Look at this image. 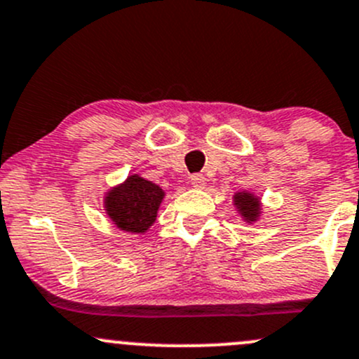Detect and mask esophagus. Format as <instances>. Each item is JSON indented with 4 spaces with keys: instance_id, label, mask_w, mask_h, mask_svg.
Here are the masks:
<instances>
[{
    "instance_id": "obj_1",
    "label": "esophagus",
    "mask_w": 359,
    "mask_h": 359,
    "mask_svg": "<svg viewBox=\"0 0 359 359\" xmlns=\"http://www.w3.org/2000/svg\"><path fill=\"white\" fill-rule=\"evenodd\" d=\"M191 184L194 189H205V186H206L205 175H201V173H196V175L191 177Z\"/></svg>"
}]
</instances>
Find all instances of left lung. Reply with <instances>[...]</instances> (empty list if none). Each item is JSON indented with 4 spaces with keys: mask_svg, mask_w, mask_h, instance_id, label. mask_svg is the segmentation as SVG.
<instances>
[{
    "mask_svg": "<svg viewBox=\"0 0 359 359\" xmlns=\"http://www.w3.org/2000/svg\"><path fill=\"white\" fill-rule=\"evenodd\" d=\"M233 206L246 224L259 220L262 217V201L249 191H239L233 194Z\"/></svg>",
    "mask_w": 359,
    "mask_h": 359,
    "instance_id": "left-lung-1",
    "label": "left lung"
}]
</instances>
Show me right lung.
Masks as SVG:
<instances>
[{
    "label": "right lung",
    "instance_id": "add662e5",
    "mask_svg": "<svg viewBox=\"0 0 359 359\" xmlns=\"http://www.w3.org/2000/svg\"><path fill=\"white\" fill-rule=\"evenodd\" d=\"M163 198L165 191L160 186L132 173L104 194V211L116 229L144 233L156 220Z\"/></svg>",
    "mask_w": 359,
    "mask_h": 359
}]
</instances>
